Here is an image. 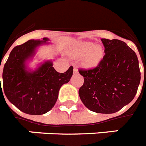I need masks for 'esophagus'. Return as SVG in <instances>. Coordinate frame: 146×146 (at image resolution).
Segmentation results:
<instances>
[{
  "label": "esophagus",
  "instance_id": "34e87169",
  "mask_svg": "<svg viewBox=\"0 0 146 146\" xmlns=\"http://www.w3.org/2000/svg\"><path fill=\"white\" fill-rule=\"evenodd\" d=\"M73 73L74 74H77L78 73V69L76 67H74V68H73Z\"/></svg>",
  "mask_w": 146,
  "mask_h": 146
}]
</instances>
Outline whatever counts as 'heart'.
<instances>
[{
  "label": "heart",
  "mask_w": 146,
  "mask_h": 146,
  "mask_svg": "<svg viewBox=\"0 0 146 146\" xmlns=\"http://www.w3.org/2000/svg\"><path fill=\"white\" fill-rule=\"evenodd\" d=\"M75 57H83L85 64L89 67H94L100 63L104 57V51L100 46H94L93 42L82 41L76 43L73 52Z\"/></svg>",
  "instance_id": "b5f03b06"
}]
</instances>
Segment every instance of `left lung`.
<instances>
[{
	"mask_svg": "<svg viewBox=\"0 0 146 146\" xmlns=\"http://www.w3.org/2000/svg\"><path fill=\"white\" fill-rule=\"evenodd\" d=\"M104 56L93 69L79 70L84 84L79 98L92 112L112 114L130 104L140 82L139 61L135 52L119 40L101 39Z\"/></svg>",
	"mask_w": 146,
	"mask_h": 146,
	"instance_id": "obj_1",
	"label": "left lung"
}]
</instances>
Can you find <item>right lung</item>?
Returning a JSON list of instances; mask_svg holds the SVG:
<instances>
[{"instance_id":"add662e5","label":"right lung","mask_w":146,"mask_h":146,"mask_svg":"<svg viewBox=\"0 0 146 146\" xmlns=\"http://www.w3.org/2000/svg\"><path fill=\"white\" fill-rule=\"evenodd\" d=\"M48 41L49 39L47 37L42 40H29L15 46L3 67V90L6 97L26 114L42 115L52 110L58 100L61 87L73 76L72 66L65 73H60L52 67V60L40 63L34 70L28 67V62L36 54L37 48L49 44ZM0 87L1 92V78Z\"/></svg>"}]
</instances>
